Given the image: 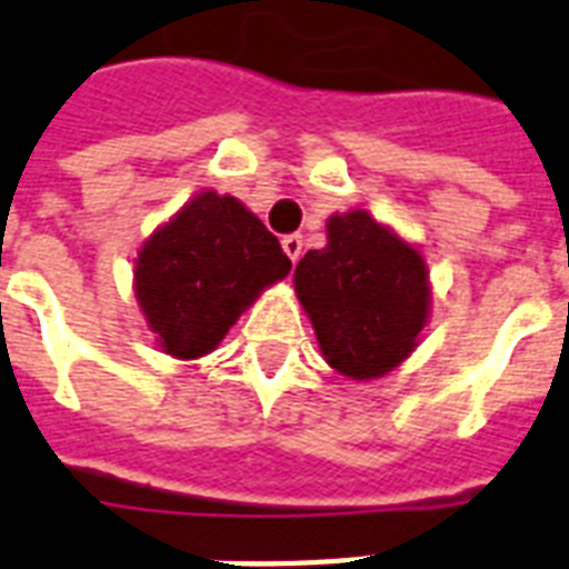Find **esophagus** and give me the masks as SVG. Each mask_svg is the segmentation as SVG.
<instances>
[{
  "mask_svg": "<svg viewBox=\"0 0 569 569\" xmlns=\"http://www.w3.org/2000/svg\"><path fill=\"white\" fill-rule=\"evenodd\" d=\"M280 244H283V251L289 260L292 262L300 260V251H303V237H300V233H289V237H283V242Z\"/></svg>",
  "mask_w": 569,
  "mask_h": 569,
  "instance_id": "obj_1",
  "label": "esophagus"
}]
</instances>
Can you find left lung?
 <instances>
[{"label":"left lung","instance_id":"left-lung-1","mask_svg":"<svg viewBox=\"0 0 569 569\" xmlns=\"http://www.w3.org/2000/svg\"><path fill=\"white\" fill-rule=\"evenodd\" d=\"M327 365L350 380H377L418 348L429 318V271L415 244L365 210L327 219V244L295 269Z\"/></svg>","mask_w":569,"mask_h":569}]
</instances>
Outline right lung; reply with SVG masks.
Instances as JSON below:
<instances>
[{"mask_svg":"<svg viewBox=\"0 0 569 569\" xmlns=\"http://www.w3.org/2000/svg\"><path fill=\"white\" fill-rule=\"evenodd\" d=\"M289 269L292 260L248 207L207 189L142 242L133 292L160 350L198 359Z\"/></svg>","mask_w":569,"mask_h":569,"instance_id":"obj_1","label":"right lung"}]
</instances>
